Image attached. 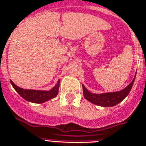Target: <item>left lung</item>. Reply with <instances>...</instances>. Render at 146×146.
Masks as SVG:
<instances>
[{
	"instance_id": "8db88e82",
	"label": "left lung",
	"mask_w": 146,
	"mask_h": 146,
	"mask_svg": "<svg viewBox=\"0 0 146 146\" xmlns=\"http://www.w3.org/2000/svg\"><path fill=\"white\" fill-rule=\"evenodd\" d=\"M135 75H136V73H135ZM135 75L133 81L127 87L119 92L95 94V93L90 92L89 91H88L87 88L82 85L84 97L85 99H87L90 102L93 103L96 106H102V107H112V106H116L121 102L123 99H125V97H127V95H129L135 79Z\"/></svg>"
}]
</instances>
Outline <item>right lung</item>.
Returning a JSON list of instances; mask_svg holds the SVG:
<instances>
[{
    "mask_svg": "<svg viewBox=\"0 0 146 146\" xmlns=\"http://www.w3.org/2000/svg\"><path fill=\"white\" fill-rule=\"evenodd\" d=\"M12 86L15 91L19 94L24 99L32 103H44L51 100V98L56 97L58 94L60 80L58 81L57 84L50 91H42V90H31L24 89L18 87L11 80Z\"/></svg>",
    "mask_w": 146,
    "mask_h": 146,
    "instance_id": "right-lung-1",
    "label": "right lung"
}]
</instances>
